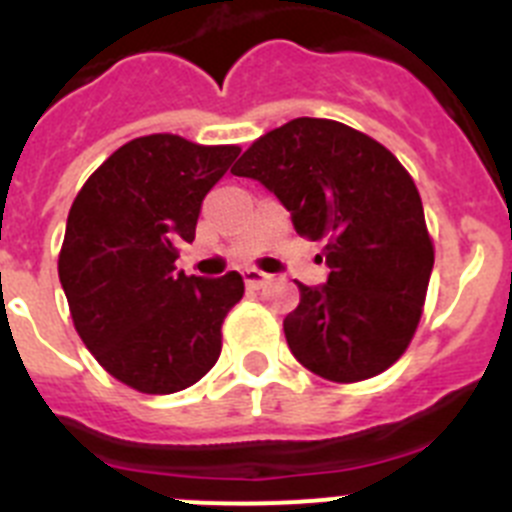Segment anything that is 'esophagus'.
<instances>
[{"label": "esophagus", "mask_w": 512, "mask_h": 512, "mask_svg": "<svg viewBox=\"0 0 512 512\" xmlns=\"http://www.w3.org/2000/svg\"><path fill=\"white\" fill-rule=\"evenodd\" d=\"M243 279H246L248 287L259 289L261 284H266L269 274H264V271H259V269H246V271H243Z\"/></svg>", "instance_id": "1"}]
</instances>
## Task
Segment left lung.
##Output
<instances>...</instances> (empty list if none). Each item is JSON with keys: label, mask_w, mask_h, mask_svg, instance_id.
Returning a JSON list of instances; mask_svg holds the SVG:
<instances>
[{"label": "left lung", "mask_w": 512, "mask_h": 512, "mask_svg": "<svg viewBox=\"0 0 512 512\" xmlns=\"http://www.w3.org/2000/svg\"><path fill=\"white\" fill-rule=\"evenodd\" d=\"M235 176L264 184L310 241H325L330 274L300 287L284 318L289 351L330 382L390 369L410 346L433 271L423 202L382 143L323 117H297L253 140Z\"/></svg>", "instance_id": "1"}]
</instances>
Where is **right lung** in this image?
<instances>
[{
	"instance_id": "obj_1",
	"label": "right lung",
	"mask_w": 512,
	"mask_h": 512,
	"mask_svg": "<svg viewBox=\"0 0 512 512\" xmlns=\"http://www.w3.org/2000/svg\"><path fill=\"white\" fill-rule=\"evenodd\" d=\"M238 153L171 133L143 135L117 148L71 205L58 279L74 328L133 390H187L220 356V328L243 297V277H187L174 261L194 241L205 194Z\"/></svg>"
}]
</instances>
